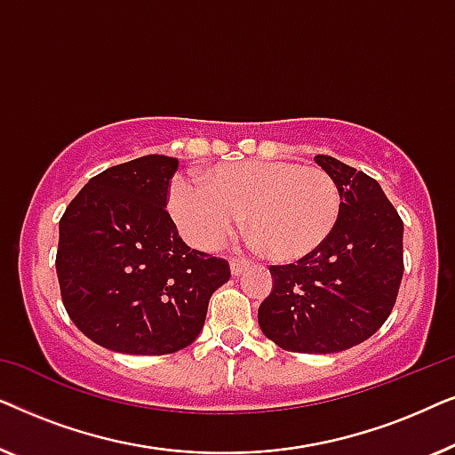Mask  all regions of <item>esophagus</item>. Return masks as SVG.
I'll return each instance as SVG.
<instances>
[{
    "label": "esophagus",
    "mask_w": 455,
    "mask_h": 455,
    "mask_svg": "<svg viewBox=\"0 0 455 455\" xmlns=\"http://www.w3.org/2000/svg\"><path fill=\"white\" fill-rule=\"evenodd\" d=\"M246 269H248L246 260H232V263H229V271H232V275H240V273Z\"/></svg>",
    "instance_id": "34e87169"
}]
</instances>
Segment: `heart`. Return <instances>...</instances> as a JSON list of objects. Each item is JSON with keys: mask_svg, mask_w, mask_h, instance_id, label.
<instances>
[{"mask_svg": "<svg viewBox=\"0 0 455 455\" xmlns=\"http://www.w3.org/2000/svg\"><path fill=\"white\" fill-rule=\"evenodd\" d=\"M167 209L192 246L215 251L240 215L252 244L271 259L298 260L315 252L339 217V190L321 167L291 161H244L209 167L201 182L173 178Z\"/></svg>", "mask_w": 455, "mask_h": 455, "instance_id": "b5f03b06", "label": "heart"}]
</instances>
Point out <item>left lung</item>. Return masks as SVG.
Here are the masks:
<instances>
[{
    "label": "left lung",
    "mask_w": 455,
    "mask_h": 455,
    "mask_svg": "<svg viewBox=\"0 0 455 455\" xmlns=\"http://www.w3.org/2000/svg\"><path fill=\"white\" fill-rule=\"evenodd\" d=\"M315 161L338 184V223L308 257L271 267L259 327L282 350L333 354L387 321L403 275V223L377 180L329 155Z\"/></svg>",
    "instance_id": "obj_1"
}]
</instances>
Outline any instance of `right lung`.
<instances>
[{"mask_svg": "<svg viewBox=\"0 0 455 455\" xmlns=\"http://www.w3.org/2000/svg\"><path fill=\"white\" fill-rule=\"evenodd\" d=\"M178 159L145 155L91 178L60 221L61 300L74 325L120 354L161 356L203 331L229 279L223 259L195 251L167 213Z\"/></svg>", "mask_w": 455, "mask_h": 455, "instance_id": "right-lung-1", "label": "right lung"}]
</instances>
